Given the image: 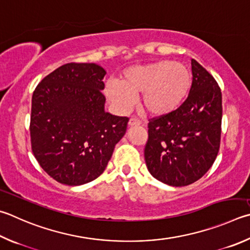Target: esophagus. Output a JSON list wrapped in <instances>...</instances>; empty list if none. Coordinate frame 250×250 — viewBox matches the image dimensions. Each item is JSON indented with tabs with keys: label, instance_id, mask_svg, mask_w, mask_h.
<instances>
[{
	"label": "esophagus",
	"instance_id": "esophagus-1",
	"mask_svg": "<svg viewBox=\"0 0 250 250\" xmlns=\"http://www.w3.org/2000/svg\"><path fill=\"white\" fill-rule=\"evenodd\" d=\"M141 124H142V122H141L139 119H137V118H134V117L130 118V120H129V125H130V126L140 125Z\"/></svg>",
	"mask_w": 250,
	"mask_h": 250
}]
</instances>
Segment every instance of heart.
<instances>
[{
  "instance_id": "obj_1",
  "label": "heart",
  "mask_w": 250,
  "mask_h": 250,
  "mask_svg": "<svg viewBox=\"0 0 250 250\" xmlns=\"http://www.w3.org/2000/svg\"><path fill=\"white\" fill-rule=\"evenodd\" d=\"M192 75L183 63L158 61L126 69L119 80L105 85L107 98L118 109L128 110L135 95L142 93L141 106L154 116L167 115L177 109L187 97Z\"/></svg>"
}]
</instances>
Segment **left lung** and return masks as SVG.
<instances>
[{"label":"left lung","mask_w":250,"mask_h":250,"mask_svg":"<svg viewBox=\"0 0 250 250\" xmlns=\"http://www.w3.org/2000/svg\"><path fill=\"white\" fill-rule=\"evenodd\" d=\"M192 85L181 105L148 120L144 158L151 175L183 187L211 168L221 144L222 93L215 79L191 60Z\"/></svg>","instance_id":"left-lung-1"}]
</instances>
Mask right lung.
<instances>
[{
  "label": "right lung",
  "instance_id": "add662e5",
  "mask_svg": "<svg viewBox=\"0 0 250 250\" xmlns=\"http://www.w3.org/2000/svg\"><path fill=\"white\" fill-rule=\"evenodd\" d=\"M105 74L95 63H66L34 90L31 151L58 183L80 186L96 179L125 133L129 118L104 108Z\"/></svg>",
  "mask_w": 250,
  "mask_h": 250
}]
</instances>
